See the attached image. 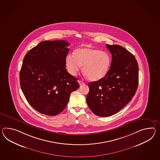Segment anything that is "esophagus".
<instances>
[{"instance_id":"34e87169","label":"esophagus","mask_w":160,"mask_h":160,"mask_svg":"<svg viewBox=\"0 0 160 160\" xmlns=\"http://www.w3.org/2000/svg\"><path fill=\"white\" fill-rule=\"evenodd\" d=\"M78 82L80 85H82V84H85V82H82V80H78Z\"/></svg>"}]
</instances>
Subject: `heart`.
Masks as SVG:
<instances>
[{
  "label": "heart",
  "mask_w": 160,
  "mask_h": 160,
  "mask_svg": "<svg viewBox=\"0 0 160 160\" xmlns=\"http://www.w3.org/2000/svg\"><path fill=\"white\" fill-rule=\"evenodd\" d=\"M110 64L111 57L107 52L91 47L78 48L73 55L68 54L65 58V65L71 75L76 76L82 66V72L91 81L104 78Z\"/></svg>",
  "instance_id": "heart-1"
}]
</instances>
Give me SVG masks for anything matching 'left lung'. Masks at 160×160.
I'll use <instances>...</instances> for the list:
<instances>
[{"label": "left lung", "mask_w": 160, "mask_h": 160, "mask_svg": "<svg viewBox=\"0 0 160 160\" xmlns=\"http://www.w3.org/2000/svg\"><path fill=\"white\" fill-rule=\"evenodd\" d=\"M112 60L108 73L98 81L88 83L87 103L100 117L118 113L131 101L137 91L139 68L133 55L119 45L106 44Z\"/></svg>", "instance_id": "1"}]
</instances>
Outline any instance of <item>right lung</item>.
<instances>
[{
	"mask_svg": "<svg viewBox=\"0 0 160 160\" xmlns=\"http://www.w3.org/2000/svg\"><path fill=\"white\" fill-rule=\"evenodd\" d=\"M69 43L43 41L28 52L20 70L21 90L39 113L56 116L65 108L70 94L80 85L66 69Z\"/></svg>",
	"mask_w": 160,
	"mask_h": 160,
	"instance_id": "1",
	"label": "right lung"
}]
</instances>
